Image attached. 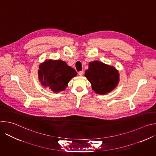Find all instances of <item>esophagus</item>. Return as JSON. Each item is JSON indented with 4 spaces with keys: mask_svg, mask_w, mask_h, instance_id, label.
<instances>
[{
    "mask_svg": "<svg viewBox=\"0 0 156 156\" xmlns=\"http://www.w3.org/2000/svg\"><path fill=\"white\" fill-rule=\"evenodd\" d=\"M83 74V71H80V72H78V75H79L80 76H82Z\"/></svg>",
    "mask_w": 156,
    "mask_h": 156,
    "instance_id": "obj_1",
    "label": "esophagus"
}]
</instances>
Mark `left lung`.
<instances>
[{"instance_id":"8db88e82","label":"left lung","mask_w":156,"mask_h":156,"mask_svg":"<svg viewBox=\"0 0 156 156\" xmlns=\"http://www.w3.org/2000/svg\"><path fill=\"white\" fill-rule=\"evenodd\" d=\"M85 76L91 83L93 90L99 94H105L113 90L119 81L118 71L113 66L99 61L90 63Z\"/></svg>"}]
</instances>
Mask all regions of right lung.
Instances as JSON below:
<instances>
[{
    "mask_svg": "<svg viewBox=\"0 0 156 156\" xmlns=\"http://www.w3.org/2000/svg\"><path fill=\"white\" fill-rule=\"evenodd\" d=\"M75 69L62 60H46L39 66V80L54 92L65 90L70 80L76 75Z\"/></svg>",
    "mask_w": 156,
    "mask_h": 156,
    "instance_id": "obj_1",
    "label": "right lung"
}]
</instances>
